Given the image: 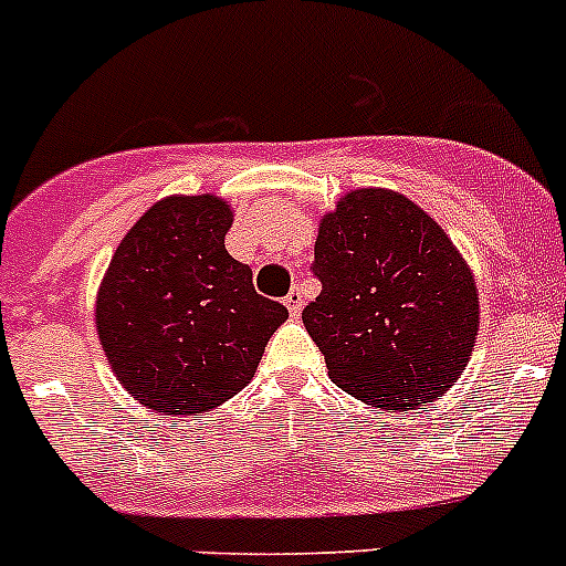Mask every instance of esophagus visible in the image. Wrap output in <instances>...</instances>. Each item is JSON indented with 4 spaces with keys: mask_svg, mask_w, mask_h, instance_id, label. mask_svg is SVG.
<instances>
[{
    "mask_svg": "<svg viewBox=\"0 0 566 566\" xmlns=\"http://www.w3.org/2000/svg\"><path fill=\"white\" fill-rule=\"evenodd\" d=\"M284 304H287V310L293 312V315H298L301 312V306H304V298H301V293H298V287H293L287 293V298H284Z\"/></svg>",
    "mask_w": 566,
    "mask_h": 566,
    "instance_id": "34e87169",
    "label": "esophagus"
}]
</instances>
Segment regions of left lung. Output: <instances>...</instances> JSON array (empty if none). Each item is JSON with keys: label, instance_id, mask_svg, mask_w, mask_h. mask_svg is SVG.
<instances>
[{"label": "left lung", "instance_id": "obj_1", "mask_svg": "<svg viewBox=\"0 0 566 566\" xmlns=\"http://www.w3.org/2000/svg\"><path fill=\"white\" fill-rule=\"evenodd\" d=\"M312 273L321 295L301 317L332 381L378 409L431 403L479 334L470 268L415 201L354 190L328 212Z\"/></svg>", "mask_w": 566, "mask_h": 566}]
</instances>
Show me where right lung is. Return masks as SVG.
Instances as JSON below:
<instances>
[{
    "mask_svg": "<svg viewBox=\"0 0 566 566\" xmlns=\"http://www.w3.org/2000/svg\"><path fill=\"white\" fill-rule=\"evenodd\" d=\"M232 212L216 196H171L126 232L96 301L118 381L149 409L196 415L254 378L287 306L254 290L223 245Z\"/></svg>",
    "mask_w": 566,
    "mask_h": 566,
    "instance_id": "1",
    "label": "right lung"
}]
</instances>
